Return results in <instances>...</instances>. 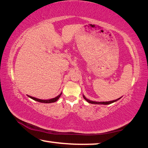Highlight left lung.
<instances>
[{"label": "left lung", "mask_w": 148, "mask_h": 148, "mask_svg": "<svg viewBox=\"0 0 148 148\" xmlns=\"http://www.w3.org/2000/svg\"><path fill=\"white\" fill-rule=\"evenodd\" d=\"M83 97H84V99L86 100V101L87 102H88L89 103H91V104H104V105H108V104H110L112 103H114V102H116L118 101V100H119L121 98V97H120V98L117 99H116V100H114V101H106V102H96V101H91V100H89L88 99H87L86 97L84 96V95H83Z\"/></svg>", "instance_id": "1"}]
</instances>
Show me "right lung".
I'll return each instance as SVG.
<instances>
[{"label": "right lung", "instance_id": "add662e5", "mask_svg": "<svg viewBox=\"0 0 148 148\" xmlns=\"http://www.w3.org/2000/svg\"><path fill=\"white\" fill-rule=\"evenodd\" d=\"M62 95V92H61L58 96H57L56 97H55V98L53 99H48V100H42V99H37V98H35V97H31L30 96V95H27L29 98H31L32 99H33L34 101H36L37 102H41V103H52V102H56L57 100L59 99V97H61V95Z\"/></svg>", "mask_w": 148, "mask_h": 148}]
</instances>
